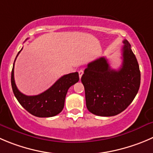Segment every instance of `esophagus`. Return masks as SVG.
Listing matches in <instances>:
<instances>
[{
    "instance_id": "1",
    "label": "esophagus",
    "mask_w": 153,
    "mask_h": 153,
    "mask_svg": "<svg viewBox=\"0 0 153 153\" xmlns=\"http://www.w3.org/2000/svg\"><path fill=\"white\" fill-rule=\"evenodd\" d=\"M78 73H79V78H81V76H82V74H83V73H84V71H83V70H79V71H78Z\"/></svg>"
}]
</instances>
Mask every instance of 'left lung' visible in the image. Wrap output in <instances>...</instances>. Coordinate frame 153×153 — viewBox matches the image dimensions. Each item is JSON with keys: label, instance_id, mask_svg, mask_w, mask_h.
Returning a JSON list of instances; mask_svg holds the SVG:
<instances>
[{"label": "left lung", "instance_id": "left-lung-1", "mask_svg": "<svg viewBox=\"0 0 153 153\" xmlns=\"http://www.w3.org/2000/svg\"><path fill=\"white\" fill-rule=\"evenodd\" d=\"M123 65L111 69L101 57L88 64L81 81L85 88L88 111L100 116H113L124 111L134 99L140 85V71L128 41H123Z\"/></svg>", "mask_w": 153, "mask_h": 153}]
</instances>
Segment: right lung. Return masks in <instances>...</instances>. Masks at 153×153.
I'll return each mask as SVG.
<instances>
[{
  "label": "right lung",
  "mask_w": 153,
  "mask_h": 153,
  "mask_svg": "<svg viewBox=\"0 0 153 153\" xmlns=\"http://www.w3.org/2000/svg\"><path fill=\"white\" fill-rule=\"evenodd\" d=\"M22 49L17 54L16 57ZM79 79L78 72L66 74L59 78L50 88L41 94L27 96L22 94L17 88L14 79V64L11 73L13 91L19 104L33 116L43 118L55 116L62 111L68 89L71 85L77 82Z\"/></svg>",
  "instance_id": "right-lung-1"
}]
</instances>
